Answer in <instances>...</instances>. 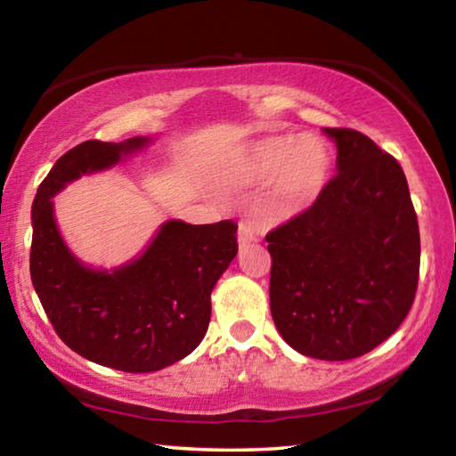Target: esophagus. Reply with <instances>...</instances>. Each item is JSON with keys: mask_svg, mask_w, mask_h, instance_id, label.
Masks as SVG:
<instances>
[{"mask_svg": "<svg viewBox=\"0 0 456 456\" xmlns=\"http://www.w3.org/2000/svg\"><path fill=\"white\" fill-rule=\"evenodd\" d=\"M237 239H239V247H245V245H249L253 241H257L256 231L247 225V223H241V225H239V237Z\"/></svg>", "mask_w": 456, "mask_h": 456, "instance_id": "obj_1", "label": "esophagus"}]
</instances>
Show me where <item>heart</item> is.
<instances>
[{"instance_id": "1", "label": "heart", "mask_w": 456, "mask_h": 456, "mask_svg": "<svg viewBox=\"0 0 456 456\" xmlns=\"http://www.w3.org/2000/svg\"><path fill=\"white\" fill-rule=\"evenodd\" d=\"M334 171V152L315 134H273L251 142L235 154L227 179L237 187L269 191L264 209L272 219H289L314 205L328 187Z\"/></svg>"}]
</instances>
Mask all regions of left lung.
I'll return each mask as SVG.
<instances>
[{
  "instance_id": "1",
  "label": "left lung",
  "mask_w": 456,
  "mask_h": 456,
  "mask_svg": "<svg viewBox=\"0 0 456 456\" xmlns=\"http://www.w3.org/2000/svg\"><path fill=\"white\" fill-rule=\"evenodd\" d=\"M323 133L338 146V175L265 241L277 331L304 356L336 362L364 356L404 322L420 233L398 160L358 130Z\"/></svg>"
}]
</instances>
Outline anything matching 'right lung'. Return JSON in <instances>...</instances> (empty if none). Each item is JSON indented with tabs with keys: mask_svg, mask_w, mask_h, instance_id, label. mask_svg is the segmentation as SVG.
<instances>
[{
	"mask_svg": "<svg viewBox=\"0 0 456 456\" xmlns=\"http://www.w3.org/2000/svg\"><path fill=\"white\" fill-rule=\"evenodd\" d=\"M149 138L86 141L56 160L32 205L29 273L68 348L122 372H157L197 348L211 320V291L237 256V225L167 221L141 257L114 272L76 259L53 219L52 197L80 175L117 165Z\"/></svg>",
	"mask_w": 456,
	"mask_h": 456,
	"instance_id": "obj_1",
	"label": "right lung"
}]
</instances>
